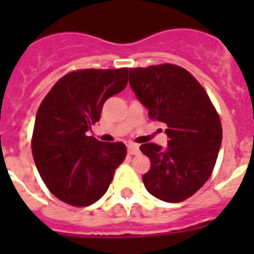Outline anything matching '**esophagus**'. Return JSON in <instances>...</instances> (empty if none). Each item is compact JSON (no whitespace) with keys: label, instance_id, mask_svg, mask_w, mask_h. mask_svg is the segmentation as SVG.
I'll use <instances>...</instances> for the list:
<instances>
[{"label":"esophagus","instance_id":"obj_1","mask_svg":"<svg viewBox=\"0 0 254 254\" xmlns=\"http://www.w3.org/2000/svg\"><path fill=\"white\" fill-rule=\"evenodd\" d=\"M127 150H128V154L136 155V154H138V151H140V146H138L137 143L129 142L128 145H127Z\"/></svg>","mask_w":254,"mask_h":254}]
</instances>
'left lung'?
<instances>
[{"label": "left lung", "mask_w": 254, "mask_h": 254, "mask_svg": "<svg viewBox=\"0 0 254 254\" xmlns=\"http://www.w3.org/2000/svg\"><path fill=\"white\" fill-rule=\"evenodd\" d=\"M129 86L150 120L167 125L169 138L167 147L152 142L140 146L151 161L143 185L161 201H185L215 167L223 140L219 114L199 82L176 64L129 68Z\"/></svg>", "instance_id": "left-lung-1"}]
</instances>
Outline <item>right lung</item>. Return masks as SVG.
I'll return each instance as SVG.
<instances>
[{"instance_id": "right-lung-1", "label": "right lung", "mask_w": 254, "mask_h": 254, "mask_svg": "<svg viewBox=\"0 0 254 254\" xmlns=\"http://www.w3.org/2000/svg\"><path fill=\"white\" fill-rule=\"evenodd\" d=\"M127 73L128 68L67 73L38 109L33 158L48 190L68 205L81 207L102 198L127 155L123 142L86 136L107 99L127 86Z\"/></svg>"}]
</instances>
